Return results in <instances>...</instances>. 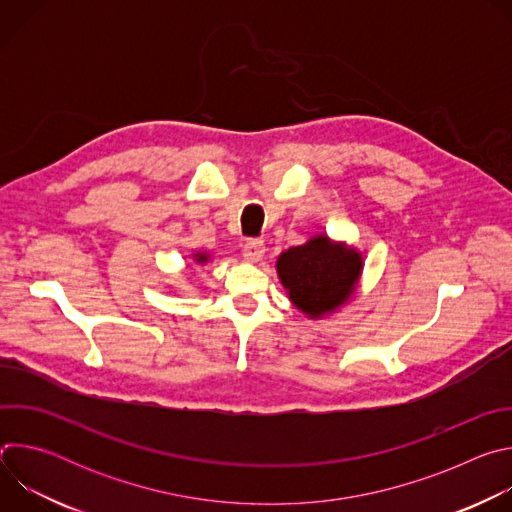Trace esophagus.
Listing matches in <instances>:
<instances>
[{"instance_id":"34e87169","label":"esophagus","mask_w":512,"mask_h":512,"mask_svg":"<svg viewBox=\"0 0 512 512\" xmlns=\"http://www.w3.org/2000/svg\"><path fill=\"white\" fill-rule=\"evenodd\" d=\"M263 253H265V245H263V241H259V239H249V241L243 245V255H245V259L251 261V263H257V261L263 257Z\"/></svg>"}]
</instances>
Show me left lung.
<instances>
[{"mask_svg":"<svg viewBox=\"0 0 512 512\" xmlns=\"http://www.w3.org/2000/svg\"><path fill=\"white\" fill-rule=\"evenodd\" d=\"M362 267L358 249L332 241L328 235L289 247L275 263L289 302L312 320L336 312L352 298Z\"/></svg>","mask_w":512,"mask_h":512,"instance_id":"obj_1","label":"left lung"}]
</instances>
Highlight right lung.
Instances as JSON below:
<instances>
[{"instance_id":"add662e5","label":"right lung","mask_w":512,"mask_h":512,"mask_svg":"<svg viewBox=\"0 0 512 512\" xmlns=\"http://www.w3.org/2000/svg\"><path fill=\"white\" fill-rule=\"evenodd\" d=\"M192 259H194L198 265H204V263H208V261H210V255H208V253H200V251H198V253H194V255H192Z\"/></svg>"}]
</instances>
